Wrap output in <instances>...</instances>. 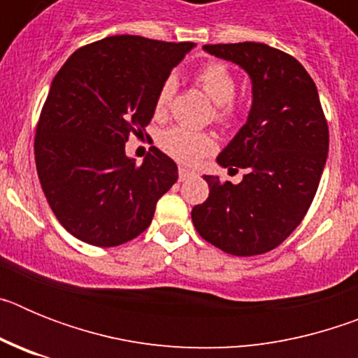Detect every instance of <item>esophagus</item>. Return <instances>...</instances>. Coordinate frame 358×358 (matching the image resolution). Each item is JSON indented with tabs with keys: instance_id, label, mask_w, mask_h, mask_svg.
Listing matches in <instances>:
<instances>
[{
	"instance_id": "obj_1",
	"label": "esophagus",
	"mask_w": 358,
	"mask_h": 358,
	"mask_svg": "<svg viewBox=\"0 0 358 358\" xmlns=\"http://www.w3.org/2000/svg\"><path fill=\"white\" fill-rule=\"evenodd\" d=\"M189 176H192V172H189L188 169H185V166H179V181H186Z\"/></svg>"
}]
</instances>
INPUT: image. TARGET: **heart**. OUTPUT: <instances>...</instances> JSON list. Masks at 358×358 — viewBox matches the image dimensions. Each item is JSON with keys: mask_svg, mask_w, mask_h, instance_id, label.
Returning a JSON list of instances; mask_svg holds the SVG:
<instances>
[{"mask_svg": "<svg viewBox=\"0 0 358 358\" xmlns=\"http://www.w3.org/2000/svg\"><path fill=\"white\" fill-rule=\"evenodd\" d=\"M195 82L215 103V120L224 125H235L240 120V109L235 102L236 77L229 66L218 61L206 62L195 73ZM176 87V77H166L159 85L154 100V113L157 116L164 115ZM159 147L179 163L194 164L217 150V138L211 132L172 127L159 136Z\"/></svg>", "mask_w": 358, "mask_h": 358, "instance_id": "b5f03b06", "label": "heart"}]
</instances>
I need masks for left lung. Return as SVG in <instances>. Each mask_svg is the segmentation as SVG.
Masks as SVG:
<instances>
[{"label":"left lung","mask_w":358,"mask_h":358,"mask_svg":"<svg viewBox=\"0 0 358 358\" xmlns=\"http://www.w3.org/2000/svg\"><path fill=\"white\" fill-rule=\"evenodd\" d=\"M208 53L249 73L248 122L218 154L227 170H245L242 182L204 176L210 195L192 210L199 235L235 256L278 248L305 218L328 156V123L317 87L289 53L264 43L206 44Z\"/></svg>","instance_id":"1"}]
</instances>
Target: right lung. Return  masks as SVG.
<instances>
[{
  "mask_svg": "<svg viewBox=\"0 0 358 358\" xmlns=\"http://www.w3.org/2000/svg\"><path fill=\"white\" fill-rule=\"evenodd\" d=\"M192 48L106 37L78 48L53 78L36 129L37 173L57 220L82 242L115 248L141 235L177 181L159 148L138 166L125 143L147 134L159 85Z\"/></svg>",
  "mask_w": 358,
  "mask_h": 358,
  "instance_id": "1",
  "label": "right lung"
}]
</instances>
